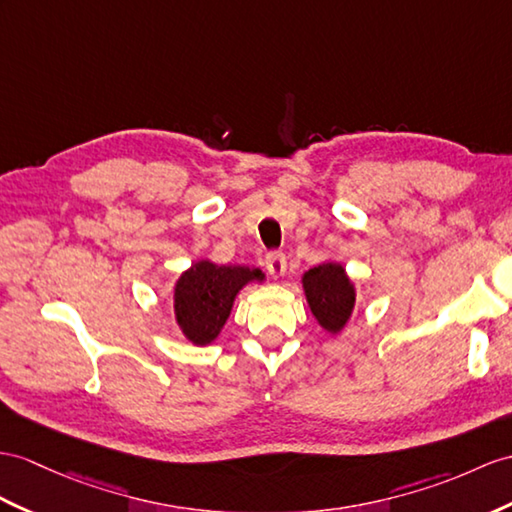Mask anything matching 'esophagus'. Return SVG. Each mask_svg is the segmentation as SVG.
I'll use <instances>...</instances> for the list:
<instances>
[{
	"label": "esophagus",
	"instance_id": "obj_1",
	"mask_svg": "<svg viewBox=\"0 0 512 512\" xmlns=\"http://www.w3.org/2000/svg\"><path fill=\"white\" fill-rule=\"evenodd\" d=\"M265 267L273 278H282L286 271V256L282 252H271L265 258Z\"/></svg>",
	"mask_w": 512,
	"mask_h": 512
}]
</instances>
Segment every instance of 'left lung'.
<instances>
[{
  "mask_svg": "<svg viewBox=\"0 0 512 512\" xmlns=\"http://www.w3.org/2000/svg\"><path fill=\"white\" fill-rule=\"evenodd\" d=\"M304 291L310 310L323 328L339 332L350 319L356 302L354 286L341 265L326 263L310 269L304 276Z\"/></svg>",
  "mask_w": 512,
  "mask_h": 512,
  "instance_id": "left-lung-1",
  "label": "left lung"
}]
</instances>
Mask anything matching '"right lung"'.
Here are the masks:
<instances>
[{
    "label": "right lung",
    "mask_w": 512,
    "mask_h": 512,
    "mask_svg": "<svg viewBox=\"0 0 512 512\" xmlns=\"http://www.w3.org/2000/svg\"><path fill=\"white\" fill-rule=\"evenodd\" d=\"M260 269L213 265L208 260L193 265L182 273L176 284V319L186 339L206 345L217 339L219 330L226 323L234 297L241 286L252 280H260Z\"/></svg>",
    "instance_id": "obj_1"
}]
</instances>
